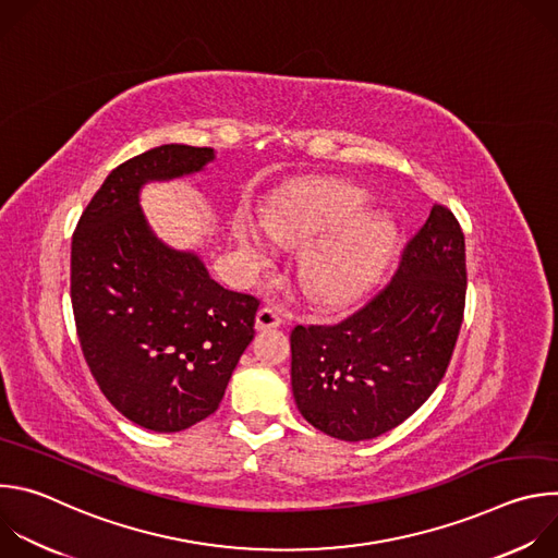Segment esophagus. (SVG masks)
Returning a JSON list of instances; mask_svg holds the SVG:
<instances>
[{
    "label": "esophagus",
    "mask_w": 558,
    "mask_h": 558,
    "mask_svg": "<svg viewBox=\"0 0 558 558\" xmlns=\"http://www.w3.org/2000/svg\"><path fill=\"white\" fill-rule=\"evenodd\" d=\"M282 311L278 306H271V304H265L258 308L256 313V329L258 331H267V329H276L282 325Z\"/></svg>",
    "instance_id": "esophagus-1"
}]
</instances>
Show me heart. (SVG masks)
<instances>
[{
    "label": "heart",
    "mask_w": 558,
    "mask_h": 558,
    "mask_svg": "<svg viewBox=\"0 0 558 558\" xmlns=\"http://www.w3.org/2000/svg\"><path fill=\"white\" fill-rule=\"evenodd\" d=\"M364 190L317 181L278 201L265 229L280 247H306L302 260L304 291L320 302H347L379 274L395 243V225L386 214L362 211ZM235 241L258 265L267 260V241L252 222L235 225Z\"/></svg>",
    "instance_id": "heart-1"
}]
</instances>
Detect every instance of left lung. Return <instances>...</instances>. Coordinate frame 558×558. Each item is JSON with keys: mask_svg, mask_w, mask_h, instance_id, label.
<instances>
[{"mask_svg": "<svg viewBox=\"0 0 558 558\" xmlns=\"http://www.w3.org/2000/svg\"><path fill=\"white\" fill-rule=\"evenodd\" d=\"M463 306V231L448 207L433 205L386 287L340 323L293 327L298 411L342 441L400 426L446 375Z\"/></svg>", "mask_w": 558, "mask_h": 558, "instance_id": "obj_1", "label": "left lung"}]
</instances>
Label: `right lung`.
<instances>
[{
  "instance_id": "add662e5",
  "label": "right lung",
  "mask_w": 558,
  "mask_h": 558,
  "mask_svg": "<svg viewBox=\"0 0 558 558\" xmlns=\"http://www.w3.org/2000/svg\"><path fill=\"white\" fill-rule=\"evenodd\" d=\"M211 147L161 145L121 163L72 233L70 298L84 357L108 402L154 433L209 417L254 340L260 300L220 287L192 252L151 233L138 190L201 172Z\"/></svg>"
}]
</instances>
